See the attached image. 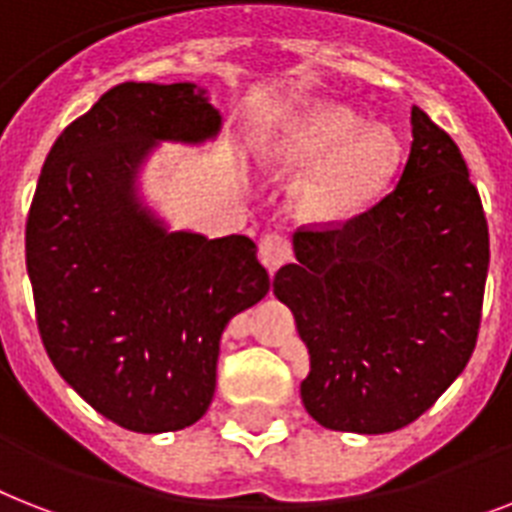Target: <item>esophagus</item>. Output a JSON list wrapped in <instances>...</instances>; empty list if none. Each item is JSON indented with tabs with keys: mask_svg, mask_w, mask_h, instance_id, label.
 Here are the masks:
<instances>
[{
	"mask_svg": "<svg viewBox=\"0 0 512 512\" xmlns=\"http://www.w3.org/2000/svg\"><path fill=\"white\" fill-rule=\"evenodd\" d=\"M260 260L270 273H276L284 263L292 260V244L281 234H265L260 239Z\"/></svg>",
	"mask_w": 512,
	"mask_h": 512,
	"instance_id": "obj_1",
	"label": "esophagus"
}]
</instances>
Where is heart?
Segmentation results:
<instances>
[{"label": "heart", "mask_w": 512, "mask_h": 512, "mask_svg": "<svg viewBox=\"0 0 512 512\" xmlns=\"http://www.w3.org/2000/svg\"><path fill=\"white\" fill-rule=\"evenodd\" d=\"M263 160L307 168L294 184V210L307 223L336 226L365 213L392 184L402 147L392 128L363 123L331 102H305L286 112L265 139Z\"/></svg>", "instance_id": "heart-1"}]
</instances>
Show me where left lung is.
I'll use <instances>...</instances> for the list:
<instances>
[{"instance_id": "1", "label": "left lung", "mask_w": 512, "mask_h": 512, "mask_svg": "<svg viewBox=\"0 0 512 512\" xmlns=\"http://www.w3.org/2000/svg\"><path fill=\"white\" fill-rule=\"evenodd\" d=\"M400 181L339 228L294 234L273 278L310 352L305 410L331 431L389 434L463 373L476 347L489 228L458 144L410 110Z\"/></svg>"}]
</instances>
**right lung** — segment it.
Masks as SVG:
<instances>
[{
    "mask_svg": "<svg viewBox=\"0 0 512 512\" xmlns=\"http://www.w3.org/2000/svg\"><path fill=\"white\" fill-rule=\"evenodd\" d=\"M220 126L197 83H120L54 141L33 194L26 265L41 342L83 400L136 434L207 413L220 336L270 289L249 236L170 231L141 197L162 141L199 147Z\"/></svg>",
    "mask_w": 512,
    "mask_h": 512,
    "instance_id": "obj_1",
    "label": "right lung"
}]
</instances>
